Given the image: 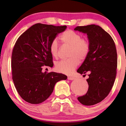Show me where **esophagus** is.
<instances>
[{"label":"esophagus","instance_id":"obj_1","mask_svg":"<svg viewBox=\"0 0 126 126\" xmlns=\"http://www.w3.org/2000/svg\"><path fill=\"white\" fill-rule=\"evenodd\" d=\"M68 79L69 80H75V77H72V76H68Z\"/></svg>","mask_w":126,"mask_h":126}]
</instances>
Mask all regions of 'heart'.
<instances>
[{"label":"heart","mask_w":126,"mask_h":126,"mask_svg":"<svg viewBox=\"0 0 126 126\" xmlns=\"http://www.w3.org/2000/svg\"><path fill=\"white\" fill-rule=\"evenodd\" d=\"M60 39L63 44L71 47L69 54L70 58L57 63L56 69L60 73L70 75L78 66L80 61H83L87 57L90 51V44L87 39L82 38L80 34L72 30H67L62 34ZM50 51L53 57H58L59 49L56 39L50 43Z\"/></svg>","instance_id":"obj_1"}]
</instances>
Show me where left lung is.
<instances>
[{
	"mask_svg": "<svg viewBox=\"0 0 126 126\" xmlns=\"http://www.w3.org/2000/svg\"><path fill=\"white\" fill-rule=\"evenodd\" d=\"M87 35L90 51L77 72H90L87 79L89 87L85 95L77 98L82 104L92 106L104 100L113 87L116 74L117 53L111 35L95 25L77 26L74 29Z\"/></svg>",
	"mask_w": 126,
	"mask_h": 126,
	"instance_id": "left-lung-1",
	"label": "left lung"
}]
</instances>
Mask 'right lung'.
<instances>
[{
    "mask_svg": "<svg viewBox=\"0 0 126 126\" xmlns=\"http://www.w3.org/2000/svg\"><path fill=\"white\" fill-rule=\"evenodd\" d=\"M66 27L37 23L17 39L11 56L13 80L19 94L27 102H44L52 94L57 82L66 80L63 74L42 71L44 65L53 67L50 45Z\"/></svg>",
    "mask_w": 126,
    "mask_h": 126,
    "instance_id": "right-lung-1",
    "label": "right lung"
}]
</instances>
